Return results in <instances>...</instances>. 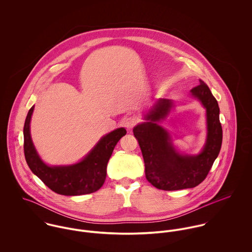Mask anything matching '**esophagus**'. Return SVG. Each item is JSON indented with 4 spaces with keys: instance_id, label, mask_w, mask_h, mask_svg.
Returning <instances> with one entry per match:
<instances>
[{
    "instance_id": "34e87169",
    "label": "esophagus",
    "mask_w": 252,
    "mask_h": 252,
    "mask_svg": "<svg viewBox=\"0 0 252 252\" xmlns=\"http://www.w3.org/2000/svg\"><path fill=\"white\" fill-rule=\"evenodd\" d=\"M139 121H140V119H139L137 116H135V115H133V116H128V117H126V118L124 119V126H125L127 129H131V128H133L135 125H137V124L139 123Z\"/></svg>"
}]
</instances>
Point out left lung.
Listing matches in <instances>:
<instances>
[{"instance_id": "8db88e82", "label": "left lung", "mask_w": 252, "mask_h": 252, "mask_svg": "<svg viewBox=\"0 0 252 252\" xmlns=\"http://www.w3.org/2000/svg\"><path fill=\"white\" fill-rule=\"evenodd\" d=\"M191 93L207 108L208 139L199 155H181L177 152L169 134L157 124L173 107L170 100H159L145 117L149 121L136 126L133 130L142 149L146 180L158 189L174 191L199 185L207 178L219 154L222 127L218 103L208 85L201 79L200 84L191 89Z\"/></svg>"}]
</instances>
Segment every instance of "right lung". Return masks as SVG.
Wrapping results in <instances>:
<instances>
[{
    "mask_svg": "<svg viewBox=\"0 0 252 252\" xmlns=\"http://www.w3.org/2000/svg\"><path fill=\"white\" fill-rule=\"evenodd\" d=\"M34 106L30 108L24 123V155L31 171L48 188L60 195L76 196L99 190L107 177V165L119 140L126 135L119 128L101 139L92 151L79 163L65 167H49L36 153L30 135V120Z\"/></svg>",
    "mask_w": 252,
    "mask_h": 252,
    "instance_id": "1",
    "label": "right lung"
}]
</instances>
